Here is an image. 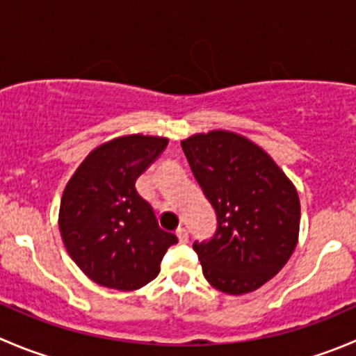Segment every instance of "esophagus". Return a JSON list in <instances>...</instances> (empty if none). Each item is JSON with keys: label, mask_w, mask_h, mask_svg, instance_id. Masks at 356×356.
Listing matches in <instances>:
<instances>
[{"label": "esophagus", "mask_w": 356, "mask_h": 356, "mask_svg": "<svg viewBox=\"0 0 356 356\" xmlns=\"http://www.w3.org/2000/svg\"><path fill=\"white\" fill-rule=\"evenodd\" d=\"M175 234H177V238H179V241H181V243H186V241H188V231H186L184 227H177Z\"/></svg>", "instance_id": "1"}]
</instances>
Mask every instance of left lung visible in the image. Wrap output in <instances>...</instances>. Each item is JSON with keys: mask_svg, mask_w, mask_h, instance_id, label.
I'll return each instance as SVG.
<instances>
[{"mask_svg": "<svg viewBox=\"0 0 356 356\" xmlns=\"http://www.w3.org/2000/svg\"><path fill=\"white\" fill-rule=\"evenodd\" d=\"M181 146L217 213L213 238L193 243L203 277L224 294L257 291L298 245V189L270 154L240 134H195Z\"/></svg>", "mask_w": 356, "mask_h": 356, "instance_id": "left-lung-1", "label": "left lung"}]
</instances>
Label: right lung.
I'll return each instance as SVG.
<instances>
[{
  "instance_id": "right-lung-1",
  "label": "right lung",
  "mask_w": 356,
  "mask_h": 356,
  "mask_svg": "<svg viewBox=\"0 0 356 356\" xmlns=\"http://www.w3.org/2000/svg\"><path fill=\"white\" fill-rule=\"evenodd\" d=\"M165 137H116L90 151L65 184L58 229L65 250L95 284L137 291L160 273L177 236L158 226L136 181L167 147Z\"/></svg>"
}]
</instances>
